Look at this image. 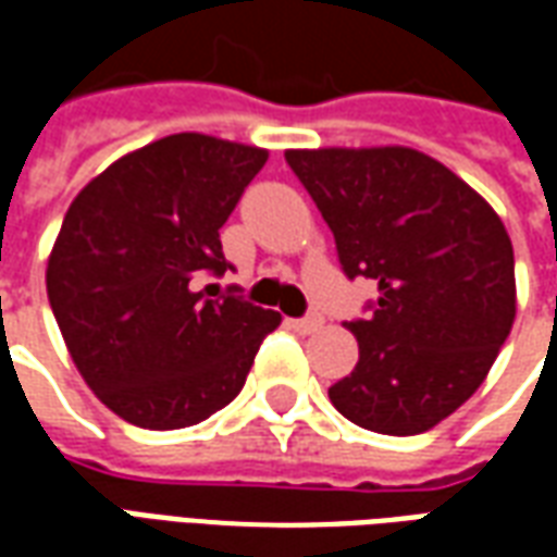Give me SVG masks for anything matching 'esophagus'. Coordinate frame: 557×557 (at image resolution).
I'll list each match as a JSON object with an SVG mask.
<instances>
[{
  "instance_id": "esophagus-1",
  "label": "esophagus",
  "mask_w": 557,
  "mask_h": 557,
  "mask_svg": "<svg viewBox=\"0 0 557 557\" xmlns=\"http://www.w3.org/2000/svg\"><path fill=\"white\" fill-rule=\"evenodd\" d=\"M295 327H298L301 334H315V331L322 327V315H315V313L304 315V319H298V322H295Z\"/></svg>"
}]
</instances>
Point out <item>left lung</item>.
Instances as JSON below:
<instances>
[{
    "label": "left lung",
    "mask_w": 557,
    "mask_h": 557,
    "mask_svg": "<svg viewBox=\"0 0 557 557\" xmlns=\"http://www.w3.org/2000/svg\"><path fill=\"white\" fill-rule=\"evenodd\" d=\"M286 163L334 232L339 265L379 286L349 322L358 363L327 387L363 430L418 435L466 403L516 319L513 244L456 172L418 148H289Z\"/></svg>",
    "instance_id": "8db88e82"
}]
</instances>
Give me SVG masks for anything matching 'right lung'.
<instances>
[{"mask_svg":"<svg viewBox=\"0 0 557 557\" xmlns=\"http://www.w3.org/2000/svg\"><path fill=\"white\" fill-rule=\"evenodd\" d=\"M265 148L172 134L95 175L47 259V298L79 375L143 430H182L230 406L280 313L199 280L230 262L220 226Z\"/></svg>","mask_w":557,"mask_h":557,"instance_id":"add662e5","label":"right lung"}]
</instances>
